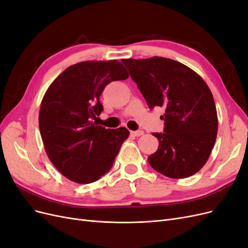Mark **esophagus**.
Returning <instances> with one entry per match:
<instances>
[{
	"instance_id": "34e87169",
	"label": "esophagus",
	"mask_w": 248,
	"mask_h": 248,
	"mask_svg": "<svg viewBox=\"0 0 248 248\" xmlns=\"http://www.w3.org/2000/svg\"><path fill=\"white\" fill-rule=\"evenodd\" d=\"M133 137H140V136H142V134H144V131L142 130H137V131H131L130 132Z\"/></svg>"
}]
</instances>
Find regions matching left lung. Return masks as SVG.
<instances>
[{
	"instance_id": "8db88e82",
	"label": "left lung",
	"mask_w": 248,
	"mask_h": 248,
	"mask_svg": "<svg viewBox=\"0 0 248 248\" xmlns=\"http://www.w3.org/2000/svg\"><path fill=\"white\" fill-rule=\"evenodd\" d=\"M148 107L166 109L164 132L148 162L169 178L192 176L205 166L214 147L218 120L213 95L197 72L175 60L123 59Z\"/></svg>"
}]
</instances>
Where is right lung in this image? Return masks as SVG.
I'll use <instances>...</instances> for the list:
<instances>
[{
    "mask_svg": "<svg viewBox=\"0 0 248 248\" xmlns=\"http://www.w3.org/2000/svg\"><path fill=\"white\" fill-rule=\"evenodd\" d=\"M128 77L117 60L85 61L69 66L48 87L39 129L49 160L67 179L89 184L111 169L129 131L106 129L93 120L103 110L99 98L104 88Z\"/></svg>",
    "mask_w": 248,
    "mask_h": 248,
    "instance_id": "right-lung-1",
    "label": "right lung"
}]
</instances>
